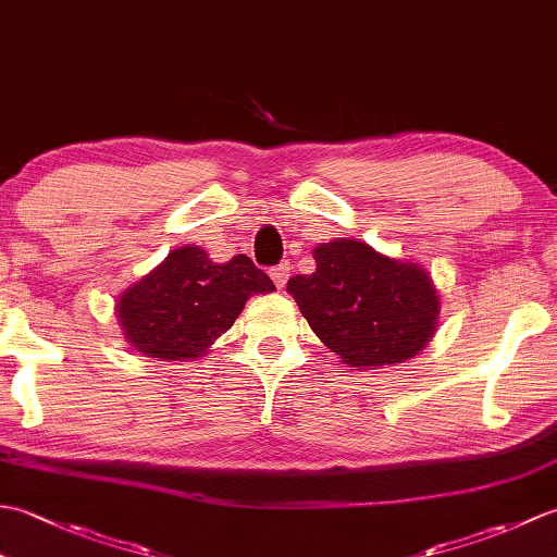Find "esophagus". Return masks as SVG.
I'll list each match as a JSON object with an SVG mask.
<instances>
[{"label":"esophagus","instance_id":"obj_1","mask_svg":"<svg viewBox=\"0 0 557 557\" xmlns=\"http://www.w3.org/2000/svg\"><path fill=\"white\" fill-rule=\"evenodd\" d=\"M270 277H272V282H275V287L282 289V287L287 285V280H289V265L282 263V265H277V268H272V270H270Z\"/></svg>","mask_w":557,"mask_h":557}]
</instances>
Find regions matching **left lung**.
Segmentation results:
<instances>
[{
    "instance_id": "obj_1",
    "label": "left lung",
    "mask_w": 557,
    "mask_h": 557,
    "mask_svg": "<svg viewBox=\"0 0 557 557\" xmlns=\"http://www.w3.org/2000/svg\"><path fill=\"white\" fill-rule=\"evenodd\" d=\"M315 272L287 282L313 333L354 371L417 357L437 330L441 294L419 263L359 239L313 248Z\"/></svg>"
}]
</instances>
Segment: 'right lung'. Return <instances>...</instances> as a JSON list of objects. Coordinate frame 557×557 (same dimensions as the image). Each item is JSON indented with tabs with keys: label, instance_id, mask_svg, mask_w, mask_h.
<instances>
[{
	"label": "right lung",
	"instance_id": "add662e5",
	"mask_svg": "<svg viewBox=\"0 0 557 557\" xmlns=\"http://www.w3.org/2000/svg\"><path fill=\"white\" fill-rule=\"evenodd\" d=\"M270 292L272 280L248 256L212 263L200 246H182L126 287L114 309L124 339L138 354L196 361L234 325L253 294Z\"/></svg>",
	"mask_w": 557,
	"mask_h": 557
}]
</instances>
